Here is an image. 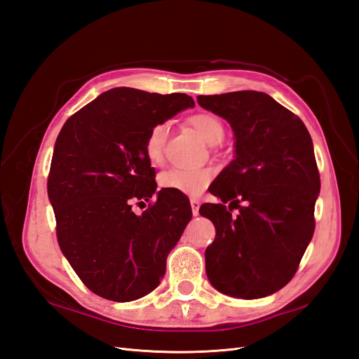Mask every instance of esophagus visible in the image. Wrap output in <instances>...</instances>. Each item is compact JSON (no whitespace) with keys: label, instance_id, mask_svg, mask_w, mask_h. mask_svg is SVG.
Instances as JSON below:
<instances>
[{"label":"esophagus","instance_id":"34e87169","mask_svg":"<svg viewBox=\"0 0 359 359\" xmlns=\"http://www.w3.org/2000/svg\"><path fill=\"white\" fill-rule=\"evenodd\" d=\"M190 203H191V212H193V215H198V214H199V206H201V202H199L198 199H191V201H190Z\"/></svg>","mask_w":359,"mask_h":359}]
</instances>
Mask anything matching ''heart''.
Listing matches in <instances>:
<instances>
[{
    "instance_id": "b5f03b06",
    "label": "heart",
    "mask_w": 359,
    "mask_h": 359,
    "mask_svg": "<svg viewBox=\"0 0 359 359\" xmlns=\"http://www.w3.org/2000/svg\"><path fill=\"white\" fill-rule=\"evenodd\" d=\"M190 126L206 144H217L223 137V124L211 114H196L190 116ZM169 135V123L158 121L148 128L144 139L145 157L158 165L165 154V145ZM160 187L187 196H199L212 181V170L208 168H173L160 175Z\"/></svg>"
}]
</instances>
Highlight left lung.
I'll return each instance as SVG.
<instances>
[{
	"label": "left lung",
	"instance_id": "1",
	"mask_svg": "<svg viewBox=\"0 0 359 359\" xmlns=\"http://www.w3.org/2000/svg\"><path fill=\"white\" fill-rule=\"evenodd\" d=\"M198 103L235 132V158L210 191L222 202L199 210L215 226L205 250L206 276L226 295L268 297L295 276L316 224L320 177L310 133L265 93L198 95Z\"/></svg>",
	"mask_w": 359,
	"mask_h": 359
}]
</instances>
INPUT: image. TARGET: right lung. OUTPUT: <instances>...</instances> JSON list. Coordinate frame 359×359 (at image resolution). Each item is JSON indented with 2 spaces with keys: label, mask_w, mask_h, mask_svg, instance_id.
I'll list each match as a JSON object with an SVG mask.
<instances>
[{
  "label": "right lung",
  "mask_w": 359,
  "mask_h": 359,
  "mask_svg": "<svg viewBox=\"0 0 359 359\" xmlns=\"http://www.w3.org/2000/svg\"><path fill=\"white\" fill-rule=\"evenodd\" d=\"M194 100L187 94L114 88L73 114L57 137L48 194L57 238L82 283L95 295L133 301L154 290L166 257L191 219L190 202L156 191V170L144 153L154 123ZM149 202L140 216L135 203Z\"/></svg>",
  "instance_id": "1"
}]
</instances>
